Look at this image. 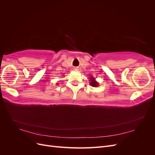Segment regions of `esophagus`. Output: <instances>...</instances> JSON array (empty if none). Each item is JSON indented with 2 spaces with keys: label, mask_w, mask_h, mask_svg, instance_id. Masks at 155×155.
<instances>
[{
  "label": "esophagus",
  "mask_w": 155,
  "mask_h": 155,
  "mask_svg": "<svg viewBox=\"0 0 155 155\" xmlns=\"http://www.w3.org/2000/svg\"><path fill=\"white\" fill-rule=\"evenodd\" d=\"M74 70H76V71H77V70H78V68H74Z\"/></svg>",
  "instance_id": "esophagus-1"
}]
</instances>
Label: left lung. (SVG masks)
I'll return each mask as SVG.
<instances>
[{
  "label": "left lung",
  "mask_w": 155,
  "mask_h": 155,
  "mask_svg": "<svg viewBox=\"0 0 155 155\" xmlns=\"http://www.w3.org/2000/svg\"><path fill=\"white\" fill-rule=\"evenodd\" d=\"M91 86H92V87H97V85H98V83L95 81V79L94 78H93L92 77L91 78Z\"/></svg>",
  "instance_id": "left-lung-1"
}]
</instances>
